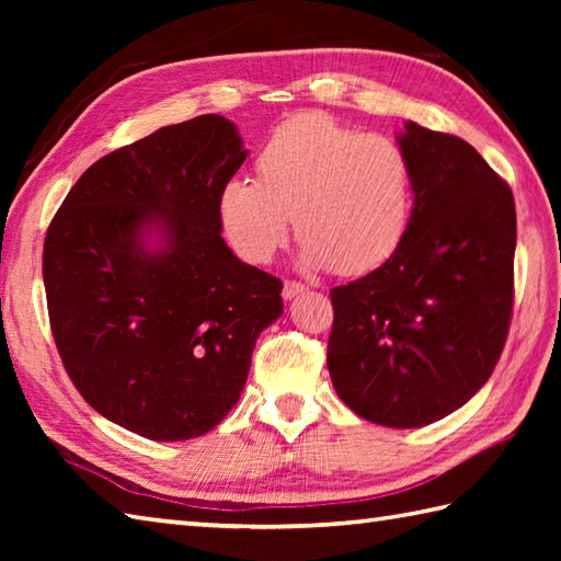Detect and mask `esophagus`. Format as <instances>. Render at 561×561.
Returning a JSON list of instances; mask_svg holds the SVG:
<instances>
[{
	"instance_id": "esophagus-1",
	"label": "esophagus",
	"mask_w": 561,
	"mask_h": 561,
	"mask_svg": "<svg viewBox=\"0 0 561 561\" xmlns=\"http://www.w3.org/2000/svg\"><path fill=\"white\" fill-rule=\"evenodd\" d=\"M304 291H306V287H304L301 282H291V279H287V282H284L282 296H284V299H287V301H291V299H296V296L304 294Z\"/></svg>"
}]
</instances>
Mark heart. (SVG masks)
<instances>
[{
    "label": "heart",
    "mask_w": 561,
    "mask_h": 561,
    "mask_svg": "<svg viewBox=\"0 0 561 561\" xmlns=\"http://www.w3.org/2000/svg\"><path fill=\"white\" fill-rule=\"evenodd\" d=\"M412 211L414 171L400 141L325 113L282 123L257 153L255 181L236 175L219 193L221 231L245 262H270L294 217L304 265L340 277H364L396 257Z\"/></svg>",
    "instance_id": "heart-1"
}]
</instances>
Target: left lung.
Returning <instances> with one entry per match:
<instances>
[{
	"mask_svg": "<svg viewBox=\"0 0 561 561\" xmlns=\"http://www.w3.org/2000/svg\"><path fill=\"white\" fill-rule=\"evenodd\" d=\"M414 211L400 253L330 291L328 371L364 420L414 428L462 408L502 356L514 308L516 205L468 141L404 123Z\"/></svg>",
	"mask_w": 561,
	"mask_h": 561,
	"instance_id": "obj_1",
	"label": "left lung"
}]
</instances>
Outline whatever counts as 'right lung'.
<instances>
[{"label":"right lung","mask_w":561,"mask_h":561,"mask_svg":"<svg viewBox=\"0 0 561 561\" xmlns=\"http://www.w3.org/2000/svg\"><path fill=\"white\" fill-rule=\"evenodd\" d=\"M245 157L221 115L161 127L93 163L50 221L43 282L57 352L81 398L127 432H211L284 311L282 282L221 238L219 193Z\"/></svg>","instance_id":"obj_1"}]
</instances>
